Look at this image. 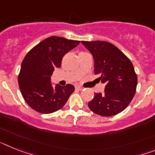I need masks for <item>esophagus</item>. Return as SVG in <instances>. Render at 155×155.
Returning a JSON list of instances; mask_svg holds the SVG:
<instances>
[{
  "mask_svg": "<svg viewBox=\"0 0 155 155\" xmlns=\"http://www.w3.org/2000/svg\"><path fill=\"white\" fill-rule=\"evenodd\" d=\"M75 88L78 90H82L83 89V87H81V86H80V85H76L75 86Z\"/></svg>",
  "mask_w": 155,
  "mask_h": 155,
  "instance_id": "1",
  "label": "esophagus"
}]
</instances>
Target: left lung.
<instances>
[{"mask_svg": "<svg viewBox=\"0 0 155 155\" xmlns=\"http://www.w3.org/2000/svg\"><path fill=\"white\" fill-rule=\"evenodd\" d=\"M94 59V71L105 84L102 93H94L88 102L93 113L112 116L121 113L136 93L137 76L131 61L123 52L105 41H81Z\"/></svg>", "mask_w": 155, "mask_h": 155, "instance_id": "obj_1", "label": "left lung"}]
</instances>
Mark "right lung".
<instances>
[{
    "label": "right lung",
    "instance_id": "right-lung-1",
    "mask_svg": "<svg viewBox=\"0 0 155 155\" xmlns=\"http://www.w3.org/2000/svg\"><path fill=\"white\" fill-rule=\"evenodd\" d=\"M80 41L51 36L34 46L21 65L18 85L26 103L36 112L49 114L61 109L74 91L71 84H55L50 77L55 68L61 67L66 53L76 47Z\"/></svg>",
    "mask_w": 155,
    "mask_h": 155
}]
</instances>
